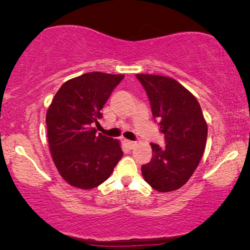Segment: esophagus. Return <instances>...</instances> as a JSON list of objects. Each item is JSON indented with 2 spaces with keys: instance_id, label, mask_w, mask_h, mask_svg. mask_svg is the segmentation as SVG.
Listing matches in <instances>:
<instances>
[{
  "instance_id": "1",
  "label": "esophagus",
  "mask_w": 250,
  "mask_h": 250,
  "mask_svg": "<svg viewBox=\"0 0 250 250\" xmlns=\"http://www.w3.org/2000/svg\"><path fill=\"white\" fill-rule=\"evenodd\" d=\"M125 145H126V146H127L128 149H133L134 148V146H136V143L135 142H133V141H129V140H125Z\"/></svg>"
}]
</instances>
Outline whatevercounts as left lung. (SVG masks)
<instances>
[{
	"label": "left lung",
	"mask_w": 250,
	"mask_h": 250,
	"mask_svg": "<svg viewBox=\"0 0 250 250\" xmlns=\"http://www.w3.org/2000/svg\"><path fill=\"white\" fill-rule=\"evenodd\" d=\"M158 119L166 145L151 143L152 158L142 165L146 182L159 192L183 187L199 165L207 140V123L199 102L183 85L170 77L138 74Z\"/></svg>",
	"instance_id": "obj_1"
}]
</instances>
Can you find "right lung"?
<instances>
[{
    "label": "right lung",
    "instance_id": "add662e5",
    "mask_svg": "<svg viewBox=\"0 0 250 250\" xmlns=\"http://www.w3.org/2000/svg\"><path fill=\"white\" fill-rule=\"evenodd\" d=\"M124 75L87 73L62 84L46 112L47 140L58 172L68 184L90 190L111 175L121 143L97 134L93 123Z\"/></svg>",
    "mask_w": 250,
    "mask_h": 250
}]
</instances>
